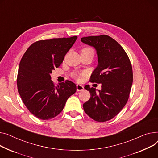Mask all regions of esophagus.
<instances>
[{
    "label": "esophagus",
    "mask_w": 158,
    "mask_h": 158,
    "mask_svg": "<svg viewBox=\"0 0 158 158\" xmlns=\"http://www.w3.org/2000/svg\"><path fill=\"white\" fill-rule=\"evenodd\" d=\"M83 89H84V87H83V85H81L79 84L77 85V91H82V90H83Z\"/></svg>",
    "instance_id": "obj_1"
}]
</instances>
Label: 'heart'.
<instances>
[{
    "label": "heart",
    "mask_w": 158,
    "mask_h": 158,
    "mask_svg": "<svg viewBox=\"0 0 158 158\" xmlns=\"http://www.w3.org/2000/svg\"><path fill=\"white\" fill-rule=\"evenodd\" d=\"M93 52V50H92V49H91L90 48H85L82 50L81 52ZM75 76L77 77H79V75H78V74H76Z\"/></svg>",
    "instance_id": "1"
}]
</instances>
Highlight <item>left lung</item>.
Returning a JSON list of instances; mask_svg holds the SVG:
<instances>
[{
	"mask_svg": "<svg viewBox=\"0 0 158 158\" xmlns=\"http://www.w3.org/2000/svg\"><path fill=\"white\" fill-rule=\"evenodd\" d=\"M81 41L94 48L98 64L90 81L101 83L96 90L89 85L90 98L83 105L85 112L98 122H105L115 117L126 105L133 83L132 66L123 48L106 35L89 36Z\"/></svg>",
	"mask_w": 158,
	"mask_h": 158,
	"instance_id": "obj_1",
	"label": "left lung"
}]
</instances>
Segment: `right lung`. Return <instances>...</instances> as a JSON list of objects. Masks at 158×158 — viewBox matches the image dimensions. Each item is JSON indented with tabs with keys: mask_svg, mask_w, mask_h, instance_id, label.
<instances>
[{
	"mask_svg": "<svg viewBox=\"0 0 158 158\" xmlns=\"http://www.w3.org/2000/svg\"><path fill=\"white\" fill-rule=\"evenodd\" d=\"M77 39L73 36L37 41L21 59L17 77L18 93L29 112L38 118L56 117L76 92V85L69 80L55 86L51 74L59 67Z\"/></svg>",
	"mask_w": 158,
	"mask_h": 158,
	"instance_id": "add662e5",
	"label": "right lung"
}]
</instances>
